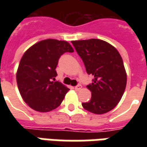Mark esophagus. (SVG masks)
I'll list each match as a JSON object with an SVG mask.
<instances>
[{
	"instance_id": "1",
	"label": "esophagus",
	"mask_w": 147,
	"mask_h": 147,
	"mask_svg": "<svg viewBox=\"0 0 147 147\" xmlns=\"http://www.w3.org/2000/svg\"><path fill=\"white\" fill-rule=\"evenodd\" d=\"M81 88H82V86H81L80 84H78L77 86H75V89H76V90H80Z\"/></svg>"
}]
</instances>
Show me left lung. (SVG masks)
<instances>
[{
	"label": "left lung",
	"instance_id": "obj_1",
	"mask_svg": "<svg viewBox=\"0 0 147 147\" xmlns=\"http://www.w3.org/2000/svg\"><path fill=\"white\" fill-rule=\"evenodd\" d=\"M77 53L82 58L87 74L94 76L87 85L91 98L82 103L86 110L103 114L113 109L125 90L127 74L123 60L117 49L100 39L72 41Z\"/></svg>",
	"mask_w": 147,
	"mask_h": 147
}]
</instances>
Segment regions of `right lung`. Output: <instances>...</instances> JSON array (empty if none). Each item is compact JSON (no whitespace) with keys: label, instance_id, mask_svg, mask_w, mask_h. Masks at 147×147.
<instances>
[{"label":"right lung","instance_id":"obj_1","mask_svg":"<svg viewBox=\"0 0 147 147\" xmlns=\"http://www.w3.org/2000/svg\"><path fill=\"white\" fill-rule=\"evenodd\" d=\"M72 53L67 42L45 39L24 53L19 64L16 81L24 102L38 112H49L61 105L69 89L58 81L56 67L64 53Z\"/></svg>","mask_w":147,"mask_h":147}]
</instances>
